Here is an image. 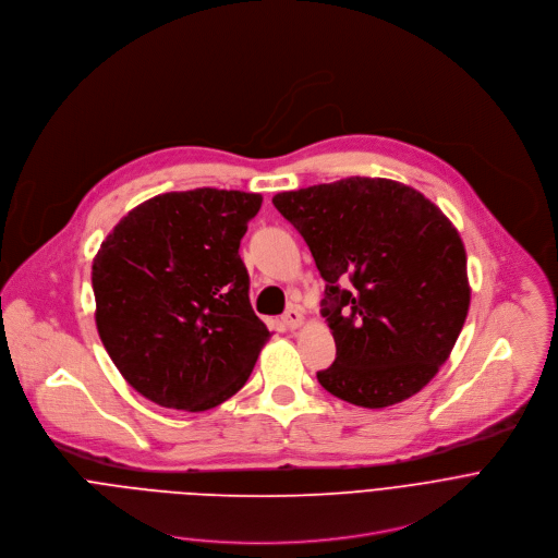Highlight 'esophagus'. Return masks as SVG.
Instances as JSON below:
<instances>
[{
    "label": "esophagus",
    "instance_id": "obj_1",
    "mask_svg": "<svg viewBox=\"0 0 558 558\" xmlns=\"http://www.w3.org/2000/svg\"><path fill=\"white\" fill-rule=\"evenodd\" d=\"M281 320H283V325H286L288 329H299V327L303 325V310H301L299 305H292V307L286 310V314L281 316Z\"/></svg>",
    "mask_w": 558,
    "mask_h": 558
}]
</instances>
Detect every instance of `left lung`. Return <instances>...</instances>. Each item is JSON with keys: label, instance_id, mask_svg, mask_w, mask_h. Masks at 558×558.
<instances>
[{"label": "left lung", "instance_id": "left-lung-1", "mask_svg": "<svg viewBox=\"0 0 558 558\" xmlns=\"http://www.w3.org/2000/svg\"><path fill=\"white\" fill-rule=\"evenodd\" d=\"M325 279L337 361L316 378L365 409L415 396L451 356L471 305L453 221L413 186L352 175L277 193ZM348 284V289H341Z\"/></svg>", "mask_w": 558, "mask_h": 558}]
</instances>
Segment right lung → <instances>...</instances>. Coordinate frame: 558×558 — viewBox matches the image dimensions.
<instances>
[{"label":"right lung","mask_w":558,"mask_h":558,"mask_svg":"<svg viewBox=\"0 0 558 558\" xmlns=\"http://www.w3.org/2000/svg\"><path fill=\"white\" fill-rule=\"evenodd\" d=\"M259 193L193 189L132 208L92 264L98 337L147 400L206 411L235 396L272 337L253 312L240 242Z\"/></svg>","instance_id":"right-lung-1"}]
</instances>
